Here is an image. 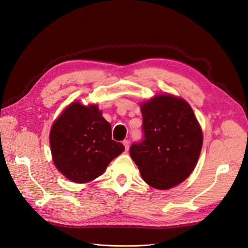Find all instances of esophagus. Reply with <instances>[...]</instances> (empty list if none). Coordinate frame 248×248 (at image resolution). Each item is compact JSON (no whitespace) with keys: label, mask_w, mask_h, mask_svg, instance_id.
I'll return each instance as SVG.
<instances>
[{"label":"esophagus","mask_w":248,"mask_h":248,"mask_svg":"<svg viewBox=\"0 0 248 248\" xmlns=\"http://www.w3.org/2000/svg\"><path fill=\"white\" fill-rule=\"evenodd\" d=\"M123 145H124V147H125V150H128V149H129V141L127 140H123Z\"/></svg>","instance_id":"obj_1"}]
</instances>
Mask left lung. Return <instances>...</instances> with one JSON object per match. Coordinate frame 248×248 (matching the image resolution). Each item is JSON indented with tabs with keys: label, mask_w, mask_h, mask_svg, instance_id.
Instances as JSON below:
<instances>
[{
	"label": "left lung",
	"mask_w": 248,
	"mask_h": 248,
	"mask_svg": "<svg viewBox=\"0 0 248 248\" xmlns=\"http://www.w3.org/2000/svg\"><path fill=\"white\" fill-rule=\"evenodd\" d=\"M144 138L130 156L141 178L156 189H170L188 178L202 146V132L190 106L172 95H156L140 106Z\"/></svg>",
	"instance_id": "obj_1"
}]
</instances>
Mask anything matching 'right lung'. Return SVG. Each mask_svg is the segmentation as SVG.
<instances>
[{
	"instance_id": "add662e5",
	"label": "right lung",
	"mask_w": 248,
	"mask_h": 248,
	"mask_svg": "<svg viewBox=\"0 0 248 248\" xmlns=\"http://www.w3.org/2000/svg\"><path fill=\"white\" fill-rule=\"evenodd\" d=\"M52 160L71 182L87 183L102 175L109 162L124 151L111 140L110 124L96 104L73 102L67 107L49 133Z\"/></svg>"
}]
</instances>
